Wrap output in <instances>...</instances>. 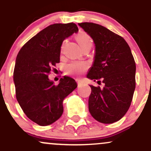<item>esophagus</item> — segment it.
<instances>
[{"mask_svg": "<svg viewBox=\"0 0 151 151\" xmlns=\"http://www.w3.org/2000/svg\"><path fill=\"white\" fill-rule=\"evenodd\" d=\"M77 82L78 86H81L82 85V81H81V80H80V79H77Z\"/></svg>", "mask_w": 151, "mask_h": 151, "instance_id": "obj_1", "label": "esophagus"}]
</instances>
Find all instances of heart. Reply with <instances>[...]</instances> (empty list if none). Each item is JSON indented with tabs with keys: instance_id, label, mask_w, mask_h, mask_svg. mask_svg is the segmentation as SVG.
<instances>
[{
	"instance_id": "b5f03b06",
	"label": "heart",
	"mask_w": 151,
	"mask_h": 151,
	"mask_svg": "<svg viewBox=\"0 0 151 151\" xmlns=\"http://www.w3.org/2000/svg\"><path fill=\"white\" fill-rule=\"evenodd\" d=\"M77 41L79 43V45L84 44V43L89 42L90 39L87 34L85 32H81L77 35ZM88 65L85 62H73L72 63L69 64L66 66L65 71L67 74L74 76H79L84 73L86 69H87Z\"/></svg>"
}]
</instances>
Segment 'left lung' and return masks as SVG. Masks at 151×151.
Segmentation results:
<instances>
[{
	"label": "left lung",
	"instance_id": "obj_1",
	"mask_svg": "<svg viewBox=\"0 0 151 151\" xmlns=\"http://www.w3.org/2000/svg\"><path fill=\"white\" fill-rule=\"evenodd\" d=\"M92 38L95 54L86 77L104 84L91 86L89 111L103 124L119 121L129 110L136 88V63L125 40L106 27L93 23H78Z\"/></svg>",
	"mask_w": 151,
	"mask_h": 151
}]
</instances>
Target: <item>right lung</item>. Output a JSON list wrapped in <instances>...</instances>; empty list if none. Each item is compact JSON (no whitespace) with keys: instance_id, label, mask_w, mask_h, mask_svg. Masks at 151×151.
Here are the masks:
<instances>
[{"instance_id":"1","label":"right lung","mask_w":151,"mask_h":151,"mask_svg":"<svg viewBox=\"0 0 151 151\" xmlns=\"http://www.w3.org/2000/svg\"><path fill=\"white\" fill-rule=\"evenodd\" d=\"M78 30L73 22L50 25L27 41L17 55L13 73L16 99L25 115L38 125L58 120L64 99L77 88V82L68 76L55 85L48 74L60 62L63 41Z\"/></svg>"}]
</instances>
